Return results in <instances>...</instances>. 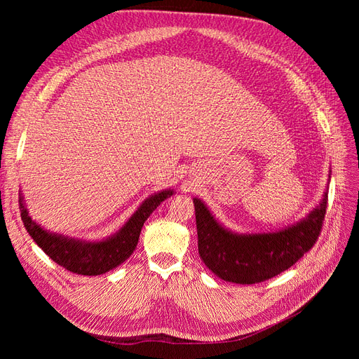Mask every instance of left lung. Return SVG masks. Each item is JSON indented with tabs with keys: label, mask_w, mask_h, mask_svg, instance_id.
<instances>
[{
	"label": "left lung",
	"mask_w": 359,
	"mask_h": 359,
	"mask_svg": "<svg viewBox=\"0 0 359 359\" xmlns=\"http://www.w3.org/2000/svg\"><path fill=\"white\" fill-rule=\"evenodd\" d=\"M196 212L198 248L203 264L224 281L255 285L283 273L316 244L327 214L328 193L307 219L269 233L236 235L215 222L199 199Z\"/></svg>",
	"instance_id": "8db88e82"
}]
</instances>
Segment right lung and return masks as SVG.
I'll return each instance as SVG.
<instances>
[{"mask_svg":"<svg viewBox=\"0 0 359 359\" xmlns=\"http://www.w3.org/2000/svg\"><path fill=\"white\" fill-rule=\"evenodd\" d=\"M172 194V190H166L151 196L140 205V208L124 224L121 231L99 243L76 241L66 236L46 232L31 220L22 199H19V210L27 232L53 262L74 274L100 276L121 265L127 257H130L137 245L145 220L163 201L170 198Z\"/></svg>","mask_w":359,"mask_h":359,"instance_id":"add662e5","label":"right lung"}]
</instances>
